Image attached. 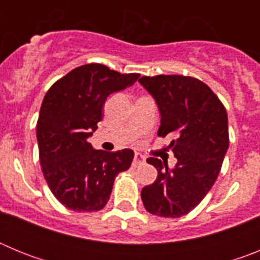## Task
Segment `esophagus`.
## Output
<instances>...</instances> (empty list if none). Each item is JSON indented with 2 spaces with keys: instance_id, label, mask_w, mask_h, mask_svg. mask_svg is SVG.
Segmentation results:
<instances>
[{
  "instance_id": "obj_1",
  "label": "esophagus",
  "mask_w": 260,
  "mask_h": 260,
  "mask_svg": "<svg viewBox=\"0 0 260 260\" xmlns=\"http://www.w3.org/2000/svg\"><path fill=\"white\" fill-rule=\"evenodd\" d=\"M144 161H146V158H144V156L141 155V153H139V152H135L134 161H133V165H134V167H138V165L143 164Z\"/></svg>"
}]
</instances>
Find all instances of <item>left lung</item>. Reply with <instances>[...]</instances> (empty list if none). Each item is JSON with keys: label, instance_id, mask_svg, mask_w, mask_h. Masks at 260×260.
Listing matches in <instances>:
<instances>
[{"label": "left lung", "instance_id": "obj_1", "mask_svg": "<svg viewBox=\"0 0 260 260\" xmlns=\"http://www.w3.org/2000/svg\"><path fill=\"white\" fill-rule=\"evenodd\" d=\"M139 83L155 99L160 112L157 135L172 134L169 147L177 157L173 169L157 157L155 182L142 189L144 207L161 217H181L207 195L229 147L228 114L212 89L191 77H142Z\"/></svg>", "mask_w": 260, "mask_h": 260}]
</instances>
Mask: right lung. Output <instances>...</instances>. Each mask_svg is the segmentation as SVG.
Instances as JSON below:
<instances>
[{
  "label": "right lung",
  "instance_id": "obj_1",
  "mask_svg": "<svg viewBox=\"0 0 260 260\" xmlns=\"http://www.w3.org/2000/svg\"><path fill=\"white\" fill-rule=\"evenodd\" d=\"M139 77L88 63L48 89L36 125L41 171L50 191L69 210L104 208L116 176L132 165L133 150H95L87 139L102 121L108 96L133 86Z\"/></svg>",
  "mask_w": 260,
  "mask_h": 260
}]
</instances>
